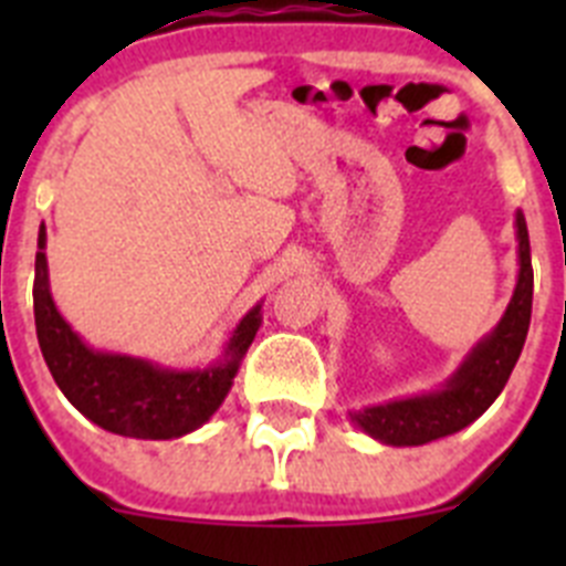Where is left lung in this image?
Masks as SVG:
<instances>
[{"mask_svg":"<svg viewBox=\"0 0 566 566\" xmlns=\"http://www.w3.org/2000/svg\"><path fill=\"white\" fill-rule=\"evenodd\" d=\"M516 289H513V297H510L496 328L470 348L462 365L437 391L368 405L363 411L348 413L359 431L382 444L413 448V444H428L433 439L462 431L496 402V397L507 385L510 371L516 368L518 354L527 339L530 312H533V263H530L527 221H524L522 209L516 212Z\"/></svg>","mask_w":566,"mask_h":566,"instance_id":"8db88e82","label":"left lung"}]
</instances>
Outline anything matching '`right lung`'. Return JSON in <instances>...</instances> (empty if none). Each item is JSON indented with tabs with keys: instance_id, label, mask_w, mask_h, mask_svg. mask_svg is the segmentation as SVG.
I'll return each instance as SVG.
<instances>
[{
	"instance_id": "add662e5",
	"label": "right lung",
	"mask_w": 566,
	"mask_h": 566,
	"mask_svg": "<svg viewBox=\"0 0 566 566\" xmlns=\"http://www.w3.org/2000/svg\"><path fill=\"white\" fill-rule=\"evenodd\" d=\"M44 247L48 232L42 223L33 277L36 337L44 363L70 405L104 431L133 439H178L209 422L227 399L234 374L263 323L260 303L240 317L221 359L207 368H164L153 359L98 352L59 314L50 294Z\"/></svg>"
}]
</instances>
